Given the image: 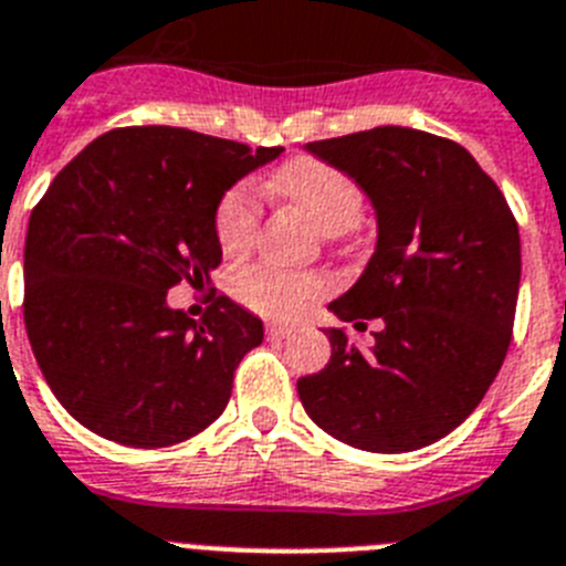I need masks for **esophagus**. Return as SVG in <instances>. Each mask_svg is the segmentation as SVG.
<instances>
[{
  "instance_id": "obj_1",
  "label": "esophagus",
  "mask_w": 566,
  "mask_h": 566,
  "mask_svg": "<svg viewBox=\"0 0 566 566\" xmlns=\"http://www.w3.org/2000/svg\"><path fill=\"white\" fill-rule=\"evenodd\" d=\"M292 326H283V323H269L265 326V337L269 340H286V337H292Z\"/></svg>"
}]
</instances>
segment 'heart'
<instances>
[{
  "label": "heart",
  "instance_id": "1",
  "mask_svg": "<svg viewBox=\"0 0 566 566\" xmlns=\"http://www.w3.org/2000/svg\"><path fill=\"white\" fill-rule=\"evenodd\" d=\"M280 195L294 202L323 231L337 237L360 220L364 197L355 182L321 159H297L272 180ZM214 229L226 254H243L260 231V195L251 182L229 188L217 206ZM237 301L265 317L301 315L308 303L329 292V277L321 272H283L272 265H245L231 277Z\"/></svg>",
  "mask_w": 566,
  "mask_h": 566
}]
</instances>
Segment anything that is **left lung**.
I'll return each instance as SVG.
<instances>
[{
	"label": "left lung",
	"instance_id": "left-lung-1",
	"mask_svg": "<svg viewBox=\"0 0 566 566\" xmlns=\"http://www.w3.org/2000/svg\"><path fill=\"white\" fill-rule=\"evenodd\" d=\"M371 200L378 243L355 286L329 303L340 321L378 317L360 352L326 329V369L297 380L323 432L366 452L441 441L484 400L513 337L521 237L490 174L463 145L400 125L308 143Z\"/></svg>",
	"mask_w": 566,
	"mask_h": 566
}]
</instances>
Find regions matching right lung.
Wrapping results in <instances>:
<instances>
[{
  "label": "right lung",
  "instance_id": "obj_1",
  "mask_svg": "<svg viewBox=\"0 0 566 566\" xmlns=\"http://www.w3.org/2000/svg\"><path fill=\"white\" fill-rule=\"evenodd\" d=\"M283 148L134 125L85 145L31 214L25 329L51 392L125 447L188 441L223 415L263 321L211 292L200 321L168 289L211 283L214 214L240 177Z\"/></svg>",
  "mask_w": 566,
  "mask_h": 566
}]
</instances>
